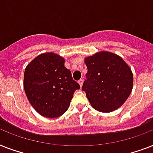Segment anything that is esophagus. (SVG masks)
<instances>
[{
    "instance_id": "34e87169",
    "label": "esophagus",
    "mask_w": 153,
    "mask_h": 153,
    "mask_svg": "<svg viewBox=\"0 0 153 153\" xmlns=\"http://www.w3.org/2000/svg\"><path fill=\"white\" fill-rule=\"evenodd\" d=\"M79 84L82 87V84H83V80H82V79H80V80H79Z\"/></svg>"
}]
</instances>
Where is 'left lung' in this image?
Returning a JSON list of instances; mask_svg holds the SVG:
<instances>
[{"label":"left lung","instance_id":"left-lung-1","mask_svg":"<svg viewBox=\"0 0 153 153\" xmlns=\"http://www.w3.org/2000/svg\"><path fill=\"white\" fill-rule=\"evenodd\" d=\"M86 79L82 90L94 109L109 113L127 100L133 89V76L120 56L101 51L85 59Z\"/></svg>","mask_w":153,"mask_h":153}]
</instances>
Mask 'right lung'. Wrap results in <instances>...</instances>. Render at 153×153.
Segmentation results:
<instances>
[{"mask_svg": "<svg viewBox=\"0 0 153 153\" xmlns=\"http://www.w3.org/2000/svg\"><path fill=\"white\" fill-rule=\"evenodd\" d=\"M24 88L33 108L42 116L52 118L67 111L74 91L80 86L73 80L61 56L44 53L25 68Z\"/></svg>", "mask_w": 153, "mask_h": 153, "instance_id": "1", "label": "right lung"}]
</instances>
